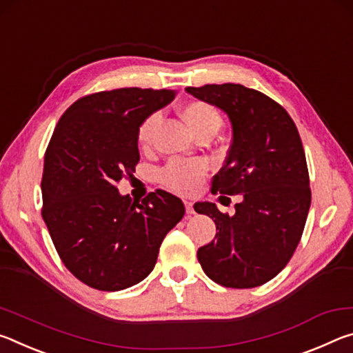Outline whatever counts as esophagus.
I'll return each instance as SVG.
<instances>
[{"label":"esophagus","instance_id":"1","mask_svg":"<svg viewBox=\"0 0 353 353\" xmlns=\"http://www.w3.org/2000/svg\"><path fill=\"white\" fill-rule=\"evenodd\" d=\"M184 206H186V212L188 214H194V203L192 201H189V200H184Z\"/></svg>","mask_w":353,"mask_h":353}]
</instances>
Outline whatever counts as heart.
Here are the masks:
<instances>
[{
  "instance_id": "obj_1",
  "label": "heart",
  "mask_w": 353,
  "mask_h": 353,
  "mask_svg": "<svg viewBox=\"0 0 353 353\" xmlns=\"http://www.w3.org/2000/svg\"><path fill=\"white\" fill-rule=\"evenodd\" d=\"M181 119L186 122L194 136L203 132H216L222 126V115L214 106L205 101H188L180 108ZM159 123V115L152 114L141 123L137 130V142L142 148H147L152 142L153 132ZM206 167L201 163H186L173 161L163 172V183L167 188L180 194H192L199 188L201 178L205 176Z\"/></svg>"
}]
</instances>
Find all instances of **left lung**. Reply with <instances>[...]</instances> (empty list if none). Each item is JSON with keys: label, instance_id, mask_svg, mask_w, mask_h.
Masks as SVG:
<instances>
[{"label": "left lung", "instance_id": "8db88e82", "mask_svg": "<svg viewBox=\"0 0 353 353\" xmlns=\"http://www.w3.org/2000/svg\"><path fill=\"white\" fill-rule=\"evenodd\" d=\"M228 115L231 147L212 192L241 195L233 216L216 203L194 210L216 223V239L199 248L201 269L227 288L261 286L296 252L311 205L307 159L296 123L272 98L241 84L186 88Z\"/></svg>", "mask_w": 353, "mask_h": 353}]
</instances>
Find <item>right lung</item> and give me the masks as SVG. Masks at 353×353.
Instances as JSON below:
<instances>
[{
  "mask_svg": "<svg viewBox=\"0 0 353 353\" xmlns=\"http://www.w3.org/2000/svg\"><path fill=\"white\" fill-rule=\"evenodd\" d=\"M175 95L125 88L83 97L51 136L42 217L65 268L95 290L120 291L145 279L161 242L184 216L183 201L163 189L142 201L117 189L141 158L139 126Z\"/></svg>",
  "mask_w": 353,
  "mask_h": 353,
  "instance_id": "add662e5",
  "label": "right lung"
}]
</instances>
